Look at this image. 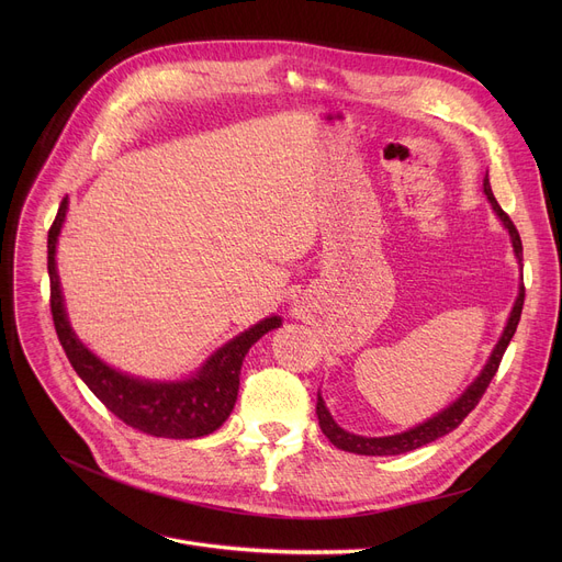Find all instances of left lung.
I'll return each instance as SVG.
<instances>
[{"mask_svg": "<svg viewBox=\"0 0 562 562\" xmlns=\"http://www.w3.org/2000/svg\"><path fill=\"white\" fill-rule=\"evenodd\" d=\"M483 191H485L487 200L492 202V210L496 212L501 223L508 227L515 255L521 261V250L524 248H521L519 232H517L515 223L510 221V216L504 210H501V204L496 202V198L492 193V187H490V180H487V175H485V180H483ZM521 307H524V284L519 289V296L515 301L510 318L506 323V330H504V335H501L498 344L494 346L492 356H490L485 369L481 371V375L474 382H471V385L467 387V392L458 401H453L447 409H441L439 415H435L432 419H428V422H424V424H419L415 428H409L405 432H398V435H390V437H362V435H352V432L339 428L335 424V419L330 417L326 403H323V398L318 396V401H316V417H318V426H321L323 435H326L337 449L348 451V453H358V456H401V453L415 451L419 447L430 445V441H435L439 437L449 435L451 430H456L464 422V417L469 415V412L479 405V401L483 398L485 390L490 387V382L496 375L501 360H504V352H506V348H508V344H510V339H513V335H515V330L519 326Z\"/></svg>", "mask_w": 562, "mask_h": 562, "instance_id": "8db88e82", "label": "left lung"}]
</instances>
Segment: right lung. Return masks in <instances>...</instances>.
Listing matches in <instances>:
<instances>
[{
  "label": "right lung",
  "mask_w": 562,
  "mask_h": 562,
  "mask_svg": "<svg viewBox=\"0 0 562 562\" xmlns=\"http://www.w3.org/2000/svg\"><path fill=\"white\" fill-rule=\"evenodd\" d=\"M66 212L68 198L61 200V206H58L56 218L47 232L49 307L58 341H61L77 375L117 419L145 435L195 439L221 428L234 409L236 394H239V373L246 352L266 333L280 328L282 318L269 316L259 321L257 326L218 348L193 378L182 382H150L115 371L77 339L66 316L54 259L56 239L64 227Z\"/></svg>",
  "instance_id": "add662e5"
}]
</instances>
